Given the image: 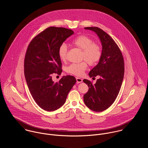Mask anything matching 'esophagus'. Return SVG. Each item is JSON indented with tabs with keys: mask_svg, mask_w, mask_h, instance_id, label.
I'll list each match as a JSON object with an SVG mask.
<instances>
[{
	"mask_svg": "<svg viewBox=\"0 0 148 148\" xmlns=\"http://www.w3.org/2000/svg\"><path fill=\"white\" fill-rule=\"evenodd\" d=\"M76 81L78 83H81L83 82V79H81V78H79V77H76Z\"/></svg>",
	"mask_w": 148,
	"mask_h": 148,
	"instance_id": "obj_1",
	"label": "esophagus"
}]
</instances>
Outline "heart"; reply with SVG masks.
<instances>
[{"label":"heart","mask_w":148,"mask_h":148,"mask_svg":"<svg viewBox=\"0 0 148 148\" xmlns=\"http://www.w3.org/2000/svg\"><path fill=\"white\" fill-rule=\"evenodd\" d=\"M72 44L82 50L81 55L82 59L85 60L90 65H95L97 63L102 56V50L100 46L96 43L90 38L80 35L75 38ZM68 47L66 44L62 43L58 49L59 57L61 60L64 61L66 59ZM87 68V64L85 62L79 63H73L66 68L67 72L76 75L82 76Z\"/></svg>","instance_id":"1"}]
</instances>
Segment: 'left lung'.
Segmentation results:
<instances>
[{
	"mask_svg": "<svg viewBox=\"0 0 148 148\" xmlns=\"http://www.w3.org/2000/svg\"><path fill=\"white\" fill-rule=\"evenodd\" d=\"M98 36L102 45V56L98 64L89 73L90 77L99 75L95 84L83 82L89 89L84 95L86 106L92 110L101 112L114 103L120 90L124 75V62L121 52L113 39L98 27H85Z\"/></svg>",
	"mask_w": 148,
	"mask_h": 148,
	"instance_id": "obj_1",
	"label": "left lung"
}]
</instances>
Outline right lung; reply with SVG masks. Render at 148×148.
Returning <instances> with one entry per match:
<instances>
[{"mask_svg": "<svg viewBox=\"0 0 148 148\" xmlns=\"http://www.w3.org/2000/svg\"><path fill=\"white\" fill-rule=\"evenodd\" d=\"M74 32L62 27H50L29 43L24 59V76L29 92L36 104L46 111L63 106L67 95L76 82L75 77L64 76L55 83L52 74L60 75V45Z\"/></svg>", "mask_w": 148, "mask_h": 148, "instance_id": "obj_1", "label": "right lung"}]
</instances>
